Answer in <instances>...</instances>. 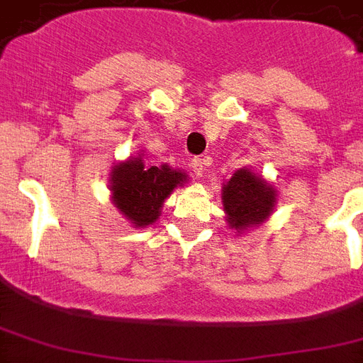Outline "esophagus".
Wrapping results in <instances>:
<instances>
[{
    "instance_id": "esophagus-1",
    "label": "esophagus",
    "mask_w": 363,
    "mask_h": 363,
    "mask_svg": "<svg viewBox=\"0 0 363 363\" xmlns=\"http://www.w3.org/2000/svg\"><path fill=\"white\" fill-rule=\"evenodd\" d=\"M192 171L196 173V177H201L205 175V160L203 158H194L192 160Z\"/></svg>"
}]
</instances>
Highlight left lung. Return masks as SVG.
Returning a JSON list of instances; mask_svg holds the SVG:
<instances>
[{"label":"left lung","instance_id":"1","mask_svg":"<svg viewBox=\"0 0 363 363\" xmlns=\"http://www.w3.org/2000/svg\"><path fill=\"white\" fill-rule=\"evenodd\" d=\"M277 205V188L248 167H241L222 184V207L235 235L264 224Z\"/></svg>","mask_w":363,"mask_h":363}]
</instances>
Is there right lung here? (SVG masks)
<instances>
[{
    "label": "right lung",
    "mask_w": 363,
    "mask_h": 363,
    "mask_svg": "<svg viewBox=\"0 0 363 363\" xmlns=\"http://www.w3.org/2000/svg\"><path fill=\"white\" fill-rule=\"evenodd\" d=\"M188 179L184 169L167 164L150 165L143 154H137L118 162L111 171V201L131 226L141 230L158 220L165 199Z\"/></svg>",
    "instance_id": "right-lung-1"
}]
</instances>
